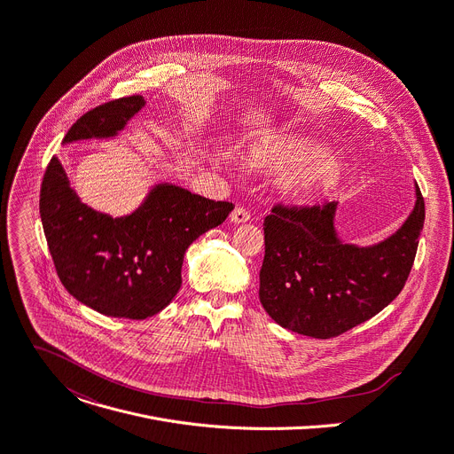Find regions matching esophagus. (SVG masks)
<instances>
[{"instance_id": "esophagus-1", "label": "esophagus", "mask_w": 454, "mask_h": 454, "mask_svg": "<svg viewBox=\"0 0 454 454\" xmlns=\"http://www.w3.org/2000/svg\"><path fill=\"white\" fill-rule=\"evenodd\" d=\"M230 221H231L233 224H242V223H248V221H250V212L246 210V208H242V206H239V208H235V210L231 212V215H230Z\"/></svg>"}]
</instances>
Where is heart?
I'll return each instance as SVG.
<instances>
[{"mask_svg":"<svg viewBox=\"0 0 454 454\" xmlns=\"http://www.w3.org/2000/svg\"><path fill=\"white\" fill-rule=\"evenodd\" d=\"M244 159L261 172L292 174L287 184L304 200L332 195L346 181L344 164L329 148L302 136L264 134L246 146Z\"/></svg>","mask_w":454,"mask_h":454,"instance_id":"b5f03b06","label":"heart"}]
</instances>
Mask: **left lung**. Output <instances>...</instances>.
<instances>
[{
    "mask_svg": "<svg viewBox=\"0 0 454 454\" xmlns=\"http://www.w3.org/2000/svg\"><path fill=\"white\" fill-rule=\"evenodd\" d=\"M415 206L380 242H344L339 202L313 208L275 206L264 221L259 299L282 327L313 339L337 337L380 313L396 299L413 266L426 206L415 183Z\"/></svg>",
    "mask_w": 454,
    "mask_h": 454,
    "instance_id": "left-lung-1",
    "label": "left lung"
}]
</instances>
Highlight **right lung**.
<instances>
[{
    "instance_id": "1",
    "label": "right lung",
    "mask_w": 454,
    "mask_h": 454,
    "mask_svg": "<svg viewBox=\"0 0 454 454\" xmlns=\"http://www.w3.org/2000/svg\"><path fill=\"white\" fill-rule=\"evenodd\" d=\"M145 105L143 96L99 105L74 122L63 145L115 137ZM231 210V202L157 183L132 214L112 217L81 202L58 157L51 159L39 193L41 223L67 292L101 315L134 320L174 301L188 246Z\"/></svg>"
}]
</instances>
